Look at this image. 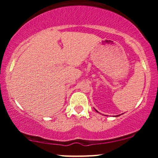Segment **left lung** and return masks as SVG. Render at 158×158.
<instances>
[{
  "instance_id": "8db88e82",
  "label": "left lung",
  "mask_w": 158,
  "mask_h": 158,
  "mask_svg": "<svg viewBox=\"0 0 158 158\" xmlns=\"http://www.w3.org/2000/svg\"><path fill=\"white\" fill-rule=\"evenodd\" d=\"M95 110H96V111H97V112H98V111H97V110H96V109H95ZM98 113H99V112H98ZM118 116H120V115H117V116H116V117H118Z\"/></svg>"
}]
</instances>
